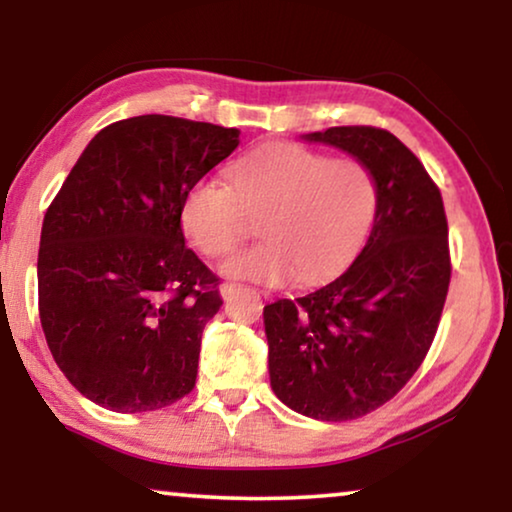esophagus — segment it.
<instances>
[{
    "mask_svg": "<svg viewBox=\"0 0 512 512\" xmlns=\"http://www.w3.org/2000/svg\"><path fill=\"white\" fill-rule=\"evenodd\" d=\"M237 289H240V284H235V282H223V284L219 286L223 300H230V296H233V293H235Z\"/></svg>",
    "mask_w": 512,
    "mask_h": 512,
    "instance_id": "1",
    "label": "esophagus"
}]
</instances>
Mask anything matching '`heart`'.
<instances>
[{
    "label": "heart",
    "mask_w": 512,
    "mask_h": 512,
    "mask_svg": "<svg viewBox=\"0 0 512 512\" xmlns=\"http://www.w3.org/2000/svg\"><path fill=\"white\" fill-rule=\"evenodd\" d=\"M380 188L354 156L298 144H270L237 158L228 184L200 179L181 200V228L205 256H223L258 220L265 240L230 256V277L282 284L321 279L345 265L373 228Z\"/></svg>",
    "instance_id": "b5f03b06"
}]
</instances>
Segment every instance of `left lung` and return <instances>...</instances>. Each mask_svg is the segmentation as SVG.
<instances>
[{"label":"left lung","mask_w":512,"mask_h":512,"mask_svg":"<svg viewBox=\"0 0 512 512\" xmlns=\"http://www.w3.org/2000/svg\"><path fill=\"white\" fill-rule=\"evenodd\" d=\"M305 139L363 160L380 205L338 277L265 305L270 384L300 415L349 422L391 401L436 338L452 277L447 216L436 181L391 132L340 125Z\"/></svg>","instance_id":"obj_1"}]
</instances>
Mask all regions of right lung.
<instances>
[{
  "instance_id": "1",
  "label": "right lung",
  "mask_w": 512,
  "mask_h": 512,
  "mask_svg": "<svg viewBox=\"0 0 512 512\" xmlns=\"http://www.w3.org/2000/svg\"><path fill=\"white\" fill-rule=\"evenodd\" d=\"M240 130L135 116L90 139L46 209L39 319L69 382L114 412L191 394L219 277L186 247L181 200L228 158Z\"/></svg>"
}]
</instances>
